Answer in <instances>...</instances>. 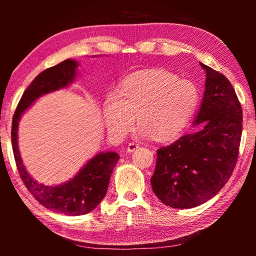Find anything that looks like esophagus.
<instances>
[{
	"instance_id": "34e87169",
	"label": "esophagus",
	"mask_w": 256,
	"mask_h": 256,
	"mask_svg": "<svg viewBox=\"0 0 256 256\" xmlns=\"http://www.w3.org/2000/svg\"><path fill=\"white\" fill-rule=\"evenodd\" d=\"M138 148V146L136 144H128V148H126V152L131 154V152H133V151H136Z\"/></svg>"
}]
</instances>
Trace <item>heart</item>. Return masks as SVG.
<instances>
[{
	"mask_svg": "<svg viewBox=\"0 0 256 256\" xmlns=\"http://www.w3.org/2000/svg\"><path fill=\"white\" fill-rule=\"evenodd\" d=\"M198 102V90L193 82L159 68L138 71L122 82L118 92L107 94L104 122L112 136H123L136 115L138 136L172 140L188 124Z\"/></svg>",
	"mask_w": 256,
	"mask_h": 256,
	"instance_id": "heart-1",
	"label": "heart"
}]
</instances>
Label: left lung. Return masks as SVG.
<instances>
[{"instance_id":"1","label":"left lung","mask_w":256,"mask_h":256,"mask_svg":"<svg viewBox=\"0 0 256 256\" xmlns=\"http://www.w3.org/2000/svg\"><path fill=\"white\" fill-rule=\"evenodd\" d=\"M201 64L206 86L193 133L157 150L151 186L175 209L201 206L222 190L236 166L242 136V107L226 76Z\"/></svg>"}]
</instances>
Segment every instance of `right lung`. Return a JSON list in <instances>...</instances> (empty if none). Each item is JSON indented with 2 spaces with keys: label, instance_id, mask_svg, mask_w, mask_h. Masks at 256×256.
Here are the masks:
<instances>
[{
  "label": "right lung",
  "instance_id": "right-lung-1",
  "mask_svg": "<svg viewBox=\"0 0 256 256\" xmlns=\"http://www.w3.org/2000/svg\"><path fill=\"white\" fill-rule=\"evenodd\" d=\"M79 62L68 58L38 74L26 89L12 120V149L21 180L34 198L46 209L66 216L92 212L107 193L112 170L120 156L114 151L98 152L89 159L70 180L58 185H45L34 178L26 170L18 146V128L24 112L44 94L66 89L76 80Z\"/></svg>",
  "mask_w": 256,
  "mask_h": 256
}]
</instances>
